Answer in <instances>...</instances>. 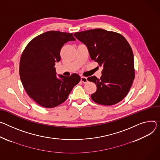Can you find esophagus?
Returning a JSON list of instances; mask_svg holds the SVG:
<instances>
[{
    "instance_id": "esophagus-1",
    "label": "esophagus",
    "mask_w": 160,
    "mask_h": 160,
    "mask_svg": "<svg viewBox=\"0 0 160 160\" xmlns=\"http://www.w3.org/2000/svg\"><path fill=\"white\" fill-rule=\"evenodd\" d=\"M81 81H82L83 83H87V82H88V78H87V77H81Z\"/></svg>"
}]
</instances>
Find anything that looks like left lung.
Segmentation results:
<instances>
[{"label":"left lung","instance_id":"8db88e82","mask_svg":"<svg viewBox=\"0 0 160 160\" xmlns=\"http://www.w3.org/2000/svg\"><path fill=\"white\" fill-rule=\"evenodd\" d=\"M74 36L85 44L91 59L103 66L100 78H88L97 87L92 99L103 105H113L123 99L135 78L132 48L121 34L101 28L76 32Z\"/></svg>","mask_w":160,"mask_h":160}]
</instances>
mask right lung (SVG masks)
Listing matches in <instances>:
<instances>
[{
	"label": "right lung",
	"instance_id": "add662e5",
	"mask_svg": "<svg viewBox=\"0 0 160 160\" xmlns=\"http://www.w3.org/2000/svg\"><path fill=\"white\" fill-rule=\"evenodd\" d=\"M75 41L72 34L48 31L31 40L20 61V76L27 94L45 108H53L68 99L80 77L56 76L55 62L61 61L60 52L66 42Z\"/></svg>",
	"mask_w": 160,
	"mask_h": 160
}]
</instances>
